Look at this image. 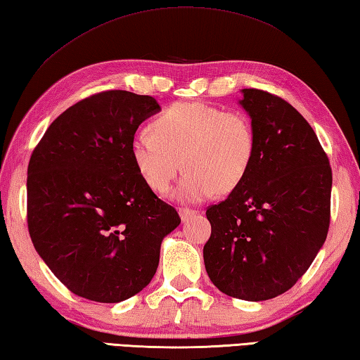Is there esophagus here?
Listing matches in <instances>:
<instances>
[{"label":"esophagus","instance_id":"obj_1","mask_svg":"<svg viewBox=\"0 0 360 360\" xmlns=\"http://www.w3.org/2000/svg\"><path fill=\"white\" fill-rule=\"evenodd\" d=\"M179 215H181V220L182 221H187V220H191L192 217H195V215H197V211H192V209H187V207H181L179 209Z\"/></svg>","mask_w":360,"mask_h":360}]
</instances>
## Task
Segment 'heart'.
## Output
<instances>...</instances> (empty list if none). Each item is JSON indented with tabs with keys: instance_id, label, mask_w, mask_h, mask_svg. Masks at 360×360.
<instances>
[{
	"instance_id": "heart-1",
	"label": "heart",
	"mask_w": 360,
	"mask_h": 360,
	"mask_svg": "<svg viewBox=\"0 0 360 360\" xmlns=\"http://www.w3.org/2000/svg\"><path fill=\"white\" fill-rule=\"evenodd\" d=\"M257 139L248 117L200 102H178L155 117L153 129H140L130 140V155L141 179L167 193L179 172L174 197L200 202L215 192H231L250 169Z\"/></svg>"
}]
</instances>
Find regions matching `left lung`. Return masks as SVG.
<instances>
[{
    "mask_svg": "<svg viewBox=\"0 0 360 360\" xmlns=\"http://www.w3.org/2000/svg\"><path fill=\"white\" fill-rule=\"evenodd\" d=\"M239 101L257 153L245 179L207 207L206 272L231 297L267 300L288 291L328 236L332 169L316 134L296 108L261 89Z\"/></svg>",
    "mask_w": 360,
    "mask_h": 360,
    "instance_id": "1",
    "label": "left lung"
}]
</instances>
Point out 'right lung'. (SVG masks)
Instances as JSON below:
<instances>
[{"label": "right lung", "instance_id": "right-lung-1", "mask_svg": "<svg viewBox=\"0 0 360 360\" xmlns=\"http://www.w3.org/2000/svg\"><path fill=\"white\" fill-rule=\"evenodd\" d=\"M160 105L151 96L103 91L50 124L28 165V230L63 285L116 304L151 282L160 244L181 224L136 172L130 140Z\"/></svg>", "mask_w": 360, "mask_h": 360}]
</instances>
